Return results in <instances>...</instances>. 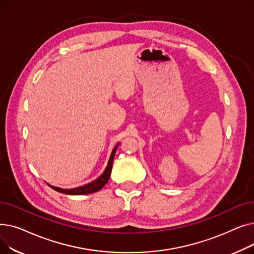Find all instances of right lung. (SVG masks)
<instances>
[{
    "label": "right lung",
    "instance_id": "obj_1",
    "mask_svg": "<svg viewBox=\"0 0 254 254\" xmlns=\"http://www.w3.org/2000/svg\"><path fill=\"white\" fill-rule=\"evenodd\" d=\"M117 144L114 149L112 150V153L110 155V158H109V162H108V165H107L105 171L103 174L95 181H92L90 183H88L87 185H84V186H80V188H77V189H73V190H63V189H60V188H56V186H51L49 185L50 188L52 190H55L59 192H62V193H65V194H72V195H81V194H89V193H93L96 192L100 190H102L105 184L108 182L109 180V177H110V174H111V170H112V165H113V161H114V156H115V152H116V149L118 147Z\"/></svg>",
    "mask_w": 254,
    "mask_h": 254
}]
</instances>
